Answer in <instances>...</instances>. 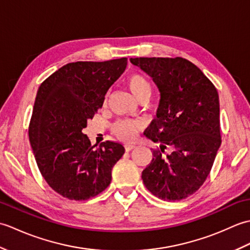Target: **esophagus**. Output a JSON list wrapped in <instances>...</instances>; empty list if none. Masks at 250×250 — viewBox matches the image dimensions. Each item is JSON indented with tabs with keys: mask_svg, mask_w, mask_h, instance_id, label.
Returning <instances> with one entry per match:
<instances>
[{
	"mask_svg": "<svg viewBox=\"0 0 250 250\" xmlns=\"http://www.w3.org/2000/svg\"><path fill=\"white\" fill-rule=\"evenodd\" d=\"M135 147H136V146L133 145V144H125V151H130V150H132V149H134Z\"/></svg>",
	"mask_w": 250,
	"mask_h": 250,
	"instance_id": "1",
	"label": "esophagus"
}]
</instances>
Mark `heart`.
I'll return each instance as SVG.
<instances>
[{"mask_svg": "<svg viewBox=\"0 0 250 250\" xmlns=\"http://www.w3.org/2000/svg\"><path fill=\"white\" fill-rule=\"evenodd\" d=\"M126 87L129 88L131 93L134 95V98L143 102V101H147L151 95V84L147 81V79L141 75V74H133L130 75L125 81ZM142 128V125L136 120H126L122 119L115 122L113 128L114 134L118 137V139L125 141V142H133L136 136L137 132Z\"/></svg>", "mask_w": 250, "mask_h": 250, "instance_id": "obj_1", "label": "heart"}]
</instances>
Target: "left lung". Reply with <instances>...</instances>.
Instances as JSON below:
<instances>
[{
    "instance_id": "1",
    "label": "left lung",
    "mask_w": 250,
    "mask_h": 250,
    "mask_svg": "<svg viewBox=\"0 0 250 250\" xmlns=\"http://www.w3.org/2000/svg\"><path fill=\"white\" fill-rule=\"evenodd\" d=\"M160 91L157 118L145 135L160 149L142 173L157 198L180 201L199 190L210 173L221 145L219 97L200 68L184 58H131ZM172 152L163 155L166 147Z\"/></svg>"
}]
</instances>
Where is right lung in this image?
Returning a JSON list of instances; mask_svg holds the SVG:
<instances>
[{"label":"right lung","mask_w":250,"mask_h":250,"mask_svg":"<svg viewBox=\"0 0 250 250\" xmlns=\"http://www.w3.org/2000/svg\"><path fill=\"white\" fill-rule=\"evenodd\" d=\"M126 63V58L67 63L41 83L29 139L42 176L63 198L84 201L100 194L124 156L120 143L106 141L95 148L83 129L102 107Z\"/></svg>","instance_id":"1"}]
</instances>
